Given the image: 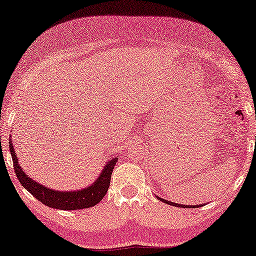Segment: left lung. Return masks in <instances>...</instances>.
<instances>
[{
  "label": "left lung",
  "instance_id": "1",
  "mask_svg": "<svg viewBox=\"0 0 256 256\" xmlns=\"http://www.w3.org/2000/svg\"><path fill=\"white\" fill-rule=\"evenodd\" d=\"M156 196V194H155ZM156 198L158 199V200H160L162 202H164V204H170V206H178V208H199V206H204V204H194V206H189V204H175V202H172V201H168V200H165V199H162V198H160V197H158V196H156Z\"/></svg>",
  "mask_w": 256,
  "mask_h": 256
}]
</instances>
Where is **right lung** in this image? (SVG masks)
<instances>
[{
    "label": "right lung",
    "instance_id": "obj_1",
    "mask_svg": "<svg viewBox=\"0 0 256 256\" xmlns=\"http://www.w3.org/2000/svg\"><path fill=\"white\" fill-rule=\"evenodd\" d=\"M10 152L13 158L16 177L22 184V186L34 196L38 201H40L42 204L59 210L86 209L99 204L106 196L108 187H110L112 172L118 160V157L108 160L94 184H89L86 188L70 190V192H64V190L62 192V190L48 188L42 184L37 182L30 176H27V174L20 167L18 156H16L12 143V136H10Z\"/></svg>",
    "mask_w": 256,
    "mask_h": 256
}]
</instances>
